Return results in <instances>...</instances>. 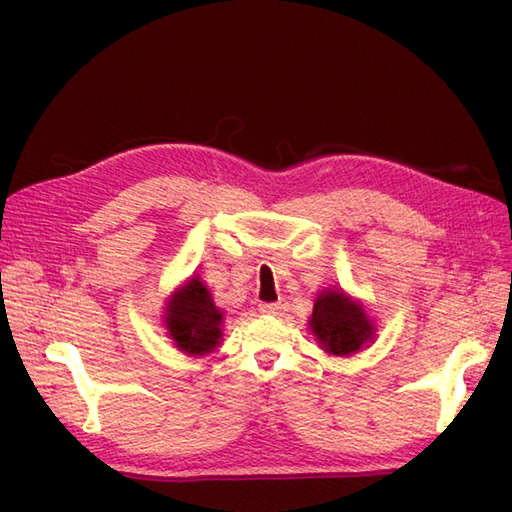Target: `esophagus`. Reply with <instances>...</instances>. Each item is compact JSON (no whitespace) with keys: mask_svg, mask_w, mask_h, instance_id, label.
Here are the masks:
<instances>
[{"mask_svg":"<svg viewBox=\"0 0 512 512\" xmlns=\"http://www.w3.org/2000/svg\"><path fill=\"white\" fill-rule=\"evenodd\" d=\"M260 314H267V316H275V314H280V309H282V305L280 303H260Z\"/></svg>","mask_w":512,"mask_h":512,"instance_id":"34e87169","label":"esophagus"}]
</instances>
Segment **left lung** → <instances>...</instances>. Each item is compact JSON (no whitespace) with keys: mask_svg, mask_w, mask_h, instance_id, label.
Instances as JSON below:
<instances>
[{"mask_svg":"<svg viewBox=\"0 0 512 512\" xmlns=\"http://www.w3.org/2000/svg\"><path fill=\"white\" fill-rule=\"evenodd\" d=\"M309 329L322 350L335 356L359 352L376 337V327L369 320L365 307L337 288H327L318 294Z\"/></svg>","mask_w":512,"mask_h":512,"instance_id":"obj_1","label":"left lung"}]
</instances>
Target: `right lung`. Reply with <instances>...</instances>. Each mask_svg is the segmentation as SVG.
I'll return each instance as SVG.
<instances>
[{"label": "right lung", "mask_w": 512, "mask_h": 512, "mask_svg": "<svg viewBox=\"0 0 512 512\" xmlns=\"http://www.w3.org/2000/svg\"><path fill=\"white\" fill-rule=\"evenodd\" d=\"M222 320L220 307L213 303L211 292L198 280V275L170 294L164 312L170 339L181 352L192 356L215 350L222 339Z\"/></svg>", "instance_id": "add662e5"}]
</instances>
